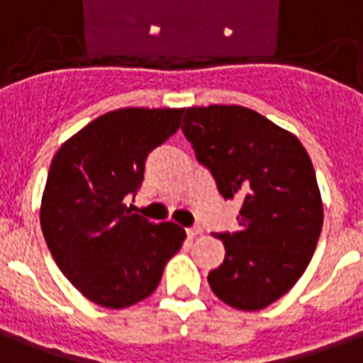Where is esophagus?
Here are the masks:
<instances>
[{
	"label": "esophagus",
	"mask_w": 363,
	"mask_h": 363,
	"mask_svg": "<svg viewBox=\"0 0 363 363\" xmlns=\"http://www.w3.org/2000/svg\"><path fill=\"white\" fill-rule=\"evenodd\" d=\"M203 234V228L201 226H193V228H187V236L189 238H199Z\"/></svg>",
	"instance_id": "34e87169"
}]
</instances>
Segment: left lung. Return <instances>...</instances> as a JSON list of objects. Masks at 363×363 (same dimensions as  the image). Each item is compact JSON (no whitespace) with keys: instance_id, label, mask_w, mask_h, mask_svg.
<instances>
[{"instance_id":"8db88e82","label":"left lung","mask_w":363,"mask_h":363,"mask_svg":"<svg viewBox=\"0 0 363 363\" xmlns=\"http://www.w3.org/2000/svg\"><path fill=\"white\" fill-rule=\"evenodd\" d=\"M182 131L224 199L242 203L238 232L208 284L224 303L259 311L300 280L319 242L323 201L300 139L243 106H191Z\"/></svg>"}]
</instances>
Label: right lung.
Here are the masks:
<instances>
[{
	"label": "right lung",
	"instance_id": "right-lung-1",
	"mask_svg": "<svg viewBox=\"0 0 363 363\" xmlns=\"http://www.w3.org/2000/svg\"><path fill=\"white\" fill-rule=\"evenodd\" d=\"M184 108H120L63 143L50 164L40 226L48 250L86 300L123 309L149 298L185 240L174 222H149L125 207L145 160L179 129Z\"/></svg>",
	"mask_w": 363,
	"mask_h": 363
}]
</instances>
